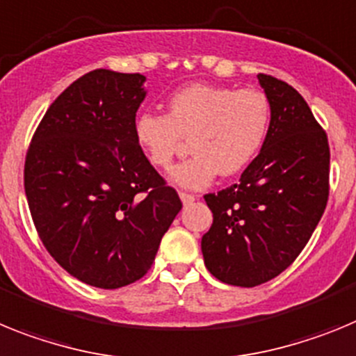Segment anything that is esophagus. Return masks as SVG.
I'll list each match as a JSON object with an SVG mask.
<instances>
[{
	"mask_svg": "<svg viewBox=\"0 0 356 356\" xmlns=\"http://www.w3.org/2000/svg\"><path fill=\"white\" fill-rule=\"evenodd\" d=\"M179 197H181V200H182V204H184V206H188V204H191V202H195V199H197L195 195L186 193V191H181V193H179Z\"/></svg>",
	"mask_w": 356,
	"mask_h": 356,
	"instance_id": "obj_1",
	"label": "esophagus"
}]
</instances>
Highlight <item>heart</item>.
Listing matches in <instances>:
<instances>
[{
  "label": "heart",
  "mask_w": 356,
  "mask_h": 356,
  "mask_svg": "<svg viewBox=\"0 0 356 356\" xmlns=\"http://www.w3.org/2000/svg\"><path fill=\"white\" fill-rule=\"evenodd\" d=\"M270 116V100L259 89L238 91L197 82L168 98V114H140L134 134L157 170L172 168L184 138H190L193 154L174 170L172 181L200 190L218 174H238L258 156L267 140Z\"/></svg>",
  "instance_id": "1"
}]
</instances>
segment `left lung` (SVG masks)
Listing matches in <instances>:
<instances>
[{
  "instance_id": "left-lung-1",
  "label": "left lung",
  "mask_w": 356,
  "mask_h": 356,
  "mask_svg": "<svg viewBox=\"0 0 356 356\" xmlns=\"http://www.w3.org/2000/svg\"><path fill=\"white\" fill-rule=\"evenodd\" d=\"M270 100L267 140L240 182L204 200L213 224L204 264L216 280L258 286L293 264L330 195V145L305 98L276 76L258 75Z\"/></svg>"
}]
</instances>
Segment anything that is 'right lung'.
Returning a JSON list of instances; mask_svg holds the SVG:
<instances>
[{
  "label": "right lung",
  "instance_id": "1",
  "mask_svg": "<svg viewBox=\"0 0 356 356\" xmlns=\"http://www.w3.org/2000/svg\"><path fill=\"white\" fill-rule=\"evenodd\" d=\"M145 76L95 70L49 105L24 159L46 251L73 277L120 289L150 270L182 202L136 140Z\"/></svg>",
  "mask_w": 356,
  "mask_h": 356
}]
</instances>
